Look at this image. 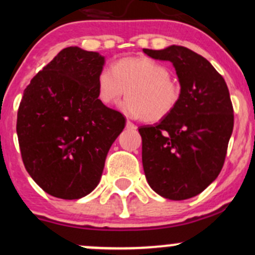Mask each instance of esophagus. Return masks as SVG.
<instances>
[{
  "instance_id": "esophagus-1",
  "label": "esophagus",
  "mask_w": 255,
  "mask_h": 255,
  "mask_svg": "<svg viewBox=\"0 0 255 255\" xmlns=\"http://www.w3.org/2000/svg\"><path fill=\"white\" fill-rule=\"evenodd\" d=\"M127 128H136V125L132 124V123H131L130 120H128V122H127Z\"/></svg>"
}]
</instances>
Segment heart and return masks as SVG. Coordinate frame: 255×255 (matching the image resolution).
I'll list each match as a JSON object with an SVG mask.
<instances>
[{"label": "heart", "instance_id": "b5f03b06", "mask_svg": "<svg viewBox=\"0 0 255 255\" xmlns=\"http://www.w3.org/2000/svg\"><path fill=\"white\" fill-rule=\"evenodd\" d=\"M123 109L132 118L155 123L165 119L177 107L181 87L161 63L145 57L115 60L112 70L102 69L97 77V98L105 107L117 104L125 94Z\"/></svg>", "mask_w": 255, "mask_h": 255}]
</instances>
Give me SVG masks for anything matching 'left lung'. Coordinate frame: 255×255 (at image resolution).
<instances>
[{
	"mask_svg": "<svg viewBox=\"0 0 255 255\" xmlns=\"http://www.w3.org/2000/svg\"><path fill=\"white\" fill-rule=\"evenodd\" d=\"M143 53L172 63L181 85L175 110L138 128L146 180L162 197L187 200L205 191L223 167L234 124L228 87L206 58L182 45Z\"/></svg>",
	"mask_w": 255,
	"mask_h": 255,
	"instance_id": "8db88e82",
	"label": "left lung"
}]
</instances>
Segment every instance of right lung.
I'll return each mask as SVG.
<instances>
[{"label": "right lung", "mask_w": 255, "mask_h": 255, "mask_svg": "<svg viewBox=\"0 0 255 255\" xmlns=\"http://www.w3.org/2000/svg\"><path fill=\"white\" fill-rule=\"evenodd\" d=\"M104 63L97 52L64 48L23 92L16 128L22 160L34 182L53 197L89 195L125 128L124 115L97 98Z\"/></svg>", "instance_id": "1"}]
</instances>
